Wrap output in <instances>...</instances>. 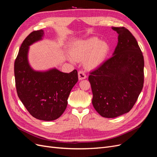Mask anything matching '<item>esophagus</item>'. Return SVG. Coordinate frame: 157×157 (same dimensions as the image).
Masks as SVG:
<instances>
[{
  "instance_id": "1",
  "label": "esophagus",
  "mask_w": 157,
  "mask_h": 157,
  "mask_svg": "<svg viewBox=\"0 0 157 157\" xmlns=\"http://www.w3.org/2000/svg\"><path fill=\"white\" fill-rule=\"evenodd\" d=\"M78 76L79 80H83L86 78V75L83 71H80L78 73Z\"/></svg>"
}]
</instances>
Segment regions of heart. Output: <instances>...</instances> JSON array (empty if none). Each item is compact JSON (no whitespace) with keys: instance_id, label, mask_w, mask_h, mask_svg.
I'll return each instance as SVG.
<instances>
[{"instance_id":"obj_1","label":"heart","mask_w":157,"mask_h":157,"mask_svg":"<svg viewBox=\"0 0 157 157\" xmlns=\"http://www.w3.org/2000/svg\"><path fill=\"white\" fill-rule=\"evenodd\" d=\"M109 51L107 42L99 40L97 37L75 41L70 48L72 62L85 59V65L89 69H94L101 65L105 61Z\"/></svg>"}]
</instances>
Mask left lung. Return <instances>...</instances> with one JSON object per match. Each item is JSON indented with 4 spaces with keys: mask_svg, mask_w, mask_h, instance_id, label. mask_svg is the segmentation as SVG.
Instances as JSON below:
<instances>
[{
    "mask_svg": "<svg viewBox=\"0 0 157 157\" xmlns=\"http://www.w3.org/2000/svg\"><path fill=\"white\" fill-rule=\"evenodd\" d=\"M118 33L113 56L89 75L92 104L105 118L129 112L144 86V59L135 37L124 27H112Z\"/></svg>",
    "mask_w": 157,
    "mask_h": 157,
    "instance_id": "8db88e82",
    "label": "left lung"
}]
</instances>
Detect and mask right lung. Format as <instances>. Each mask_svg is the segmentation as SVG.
Returning a JSON list of instances; mask_svg holds the SVG:
<instances>
[{"label":"right lung","mask_w":157,"mask_h":157,"mask_svg":"<svg viewBox=\"0 0 157 157\" xmlns=\"http://www.w3.org/2000/svg\"><path fill=\"white\" fill-rule=\"evenodd\" d=\"M43 30L33 31L23 40L14 63L17 96L31 115L37 119L52 121L58 118L67 105L71 90L78 81L75 69L69 73L56 68L35 71L28 59L29 46L42 40Z\"/></svg>","instance_id":"obj_1"}]
</instances>
